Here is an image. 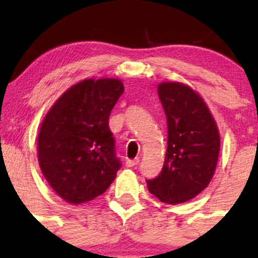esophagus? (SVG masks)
<instances>
[{"label": "esophagus", "instance_id": "1", "mask_svg": "<svg viewBox=\"0 0 258 258\" xmlns=\"http://www.w3.org/2000/svg\"><path fill=\"white\" fill-rule=\"evenodd\" d=\"M138 164H139V159H131V160H127L126 161L127 167H135V166H137Z\"/></svg>", "mask_w": 258, "mask_h": 258}]
</instances>
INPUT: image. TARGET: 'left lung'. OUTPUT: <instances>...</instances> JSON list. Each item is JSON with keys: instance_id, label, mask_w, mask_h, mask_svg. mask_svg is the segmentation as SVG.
<instances>
[{"instance_id": "8db88e82", "label": "left lung", "mask_w": 258, "mask_h": 258, "mask_svg": "<svg viewBox=\"0 0 258 258\" xmlns=\"http://www.w3.org/2000/svg\"><path fill=\"white\" fill-rule=\"evenodd\" d=\"M159 98L167 119V149L158 177L148 189L166 204L193 199L214 177L220 153V133L205 102L188 86L164 82Z\"/></svg>"}]
</instances>
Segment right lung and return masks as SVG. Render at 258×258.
Segmentation results:
<instances>
[{
  "label": "right lung",
  "instance_id": "right-lung-1",
  "mask_svg": "<svg viewBox=\"0 0 258 258\" xmlns=\"http://www.w3.org/2000/svg\"><path fill=\"white\" fill-rule=\"evenodd\" d=\"M123 93L116 79H87L70 87L46 115L38 133L44 178L70 204L103 194L120 170L110 112Z\"/></svg>",
  "mask_w": 258,
  "mask_h": 258
}]
</instances>
